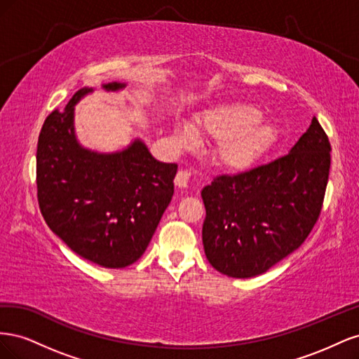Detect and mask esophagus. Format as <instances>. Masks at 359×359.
Wrapping results in <instances>:
<instances>
[{"label":"esophagus","instance_id":"obj_1","mask_svg":"<svg viewBox=\"0 0 359 359\" xmlns=\"http://www.w3.org/2000/svg\"><path fill=\"white\" fill-rule=\"evenodd\" d=\"M189 180H190V172L189 170H178L177 177H175V186L177 187H186L189 184Z\"/></svg>","mask_w":359,"mask_h":359}]
</instances>
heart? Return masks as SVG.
<instances>
[{
    "label": "heart",
    "mask_w": 359,
    "mask_h": 359,
    "mask_svg": "<svg viewBox=\"0 0 359 359\" xmlns=\"http://www.w3.org/2000/svg\"><path fill=\"white\" fill-rule=\"evenodd\" d=\"M262 118V111L256 106L232 103L206 111L193 127L201 137L220 142L215 160L223 169L244 172L253 168L278 142V128ZM177 137L181 142H189L190 128L177 127Z\"/></svg>",
    "instance_id": "obj_1"
}]
</instances>
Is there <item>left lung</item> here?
<instances>
[{
	"label": "left lung",
	"instance_id": "8db88e82",
	"mask_svg": "<svg viewBox=\"0 0 359 359\" xmlns=\"http://www.w3.org/2000/svg\"><path fill=\"white\" fill-rule=\"evenodd\" d=\"M330 151L314 116L289 154L203 187V250L219 273L256 277L306 241L322 210Z\"/></svg>",
	"mask_w": 359,
	"mask_h": 359
}]
</instances>
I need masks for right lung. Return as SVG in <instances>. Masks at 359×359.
<instances>
[{
    "label": "right lung",
    "instance_id": "add662e5",
    "mask_svg": "<svg viewBox=\"0 0 359 359\" xmlns=\"http://www.w3.org/2000/svg\"><path fill=\"white\" fill-rule=\"evenodd\" d=\"M126 83L102 88L118 91ZM82 88L41 127L37 144V199L43 219L76 255L104 268H126L144 255L173 196L178 166L161 163L142 140L103 154L74 135Z\"/></svg>",
    "mask_w": 359,
    "mask_h": 359
}]
</instances>
